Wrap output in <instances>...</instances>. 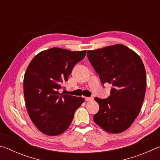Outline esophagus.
I'll list each match as a JSON object with an SVG mask.
<instances>
[{
  "label": "esophagus",
  "instance_id": "esophagus-1",
  "mask_svg": "<svg viewBox=\"0 0 160 160\" xmlns=\"http://www.w3.org/2000/svg\"><path fill=\"white\" fill-rule=\"evenodd\" d=\"M85 101H92V100H93V97H85Z\"/></svg>",
  "mask_w": 160,
  "mask_h": 160
}]
</instances>
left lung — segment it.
Wrapping results in <instances>:
<instances>
[{"instance_id": "1", "label": "left lung", "mask_w": 160, "mask_h": 160, "mask_svg": "<svg viewBox=\"0 0 160 160\" xmlns=\"http://www.w3.org/2000/svg\"><path fill=\"white\" fill-rule=\"evenodd\" d=\"M87 55L101 82L112 85L107 99L94 98L99 110L94 121L107 132H122L134 122L144 101L147 81L142 61L120 44L88 51Z\"/></svg>"}]
</instances>
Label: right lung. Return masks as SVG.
Instances as JSON below:
<instances>
[{"label": "right lung", "mask_w": 160, "mask_h": 160, "mask_svg": "<svg viewBox=\"0 0 160 160\" xmlns=\"http://www.w3.org/2000/svg\"><path fill=\"white\" fill-rule=\"evenodd\" d=\"M85 53L86 51L53 47L41 51L29 63L23 81L25 104L32 121L43 133L51 136L63 133L84 102L81 97L58 90Z\"/></svg>", "instance_id": "1"}]
</instances>
